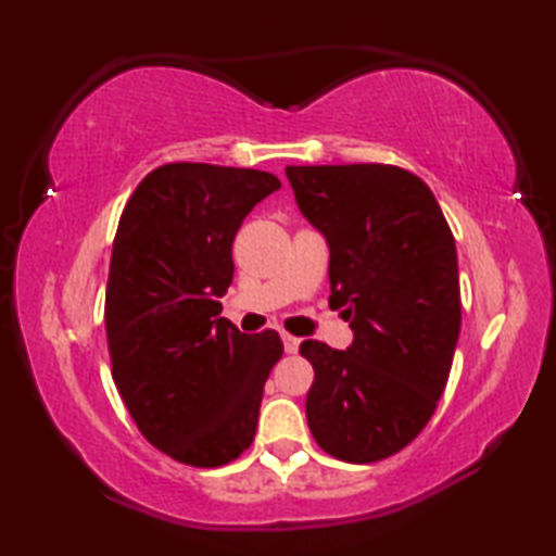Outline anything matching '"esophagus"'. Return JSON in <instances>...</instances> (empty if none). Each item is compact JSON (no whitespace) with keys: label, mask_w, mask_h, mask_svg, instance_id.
Returning a JSON list of instances; mask_svg holds the SVG:
<instances>
[{"label":"esophagus","mask_w":556,"mask_h":556,"mask_svg":"<svg viewBox=\"0 0 556 556\" xmlns=\"http://www.w3.org/2000/svg\"><path fill=\"white\" fill-rule=\"evenodd\" d=\"M281 341H285V351L287 353H296L299 351V338H294V336H289V333H281Z\"/></svg>","instance_id":"1"}]
</instances>
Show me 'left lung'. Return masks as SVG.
I'll return each mask as SVG.
<instances>
[{
	"label": "left lung",
	"instance_id": "1",
	"mask_svg": "<svg viewBox=\"0 0 556 556\" xmlns=\"http://www.w3.org/2000/svg\"><path fill=\"white\" fill-rule=\"evenodd\" d=\"M304 218L331 250V304L345 351L304 341L308 429L326 454L372 464L427 427L460 331L456 242L419 176L388 164L287 166Z\"/></svg>",
	"mask_w": 556,
	"mask_h": 556
}]
</instances>
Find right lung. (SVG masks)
<instances>
[{"mask_svg":"<svg viewBox=\"0 0 556 556\" xmlns=\"http://www.w3.org/2000/svg\"><path fill=\"white\" fill-rule=\"evenodd\" d=\"M279 186L257 168L176 162L122 211L105 294L112 378L149 444L181 464L225 466L255 439L285 345L277 331L240 333L218 299L235 232Z\"/></svg>","mask_w":556,"mask_h":556,"instance_id":"add662e5","label":"right lung"}]
</instances>
